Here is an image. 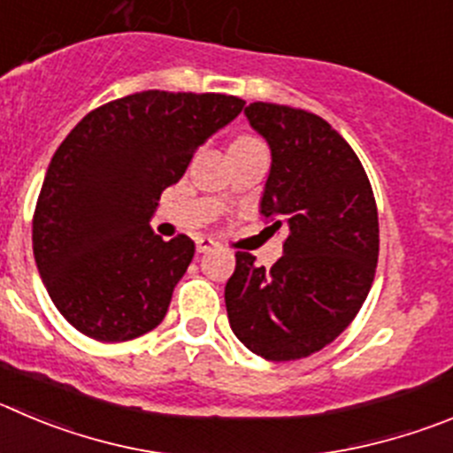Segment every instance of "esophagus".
<instances>
[{"instance_id":"obj_1","label":"esophagus","mask_w":453,"mask_h":453,"mask_svg":"<svg viewBox=\"0 0 453 453\" xmlns=\"http://www.w3.org/2000/svg\"><path fill=\"white\" fill-rule=\"evenodd\" d=\"M214 246H217V241L210 239V236H196V250H198V252L212 250Z\"/></svg>"}]
</instances>
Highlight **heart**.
<instances>
[{
    "instance_id": "obj_1",
    "label": "heart",
    "mask_w": 453,
    "mask_h": 453,
    "mask_svg": "<svg viewBox=\"0 0 453 453\" xmlns=\"http://www.w3.org/2000/svg\"><path fill=\"white\" fill-rule=\"evenodd\" d=\"M239 141H252V138H239Z\"/></svg>"
}]
</instances>
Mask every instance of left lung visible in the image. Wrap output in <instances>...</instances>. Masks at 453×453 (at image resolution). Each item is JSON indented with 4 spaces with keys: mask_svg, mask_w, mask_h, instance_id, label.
Here are the masks:
<instances>
[{
    "mask_svg": "<svg viewBox=\"0 0 453 453\" xmlns=\"http://www.w3.org/2000/svg\"><path fill=\"white\" fill-rule=\"evenodd\" d=\"M270 147L261 214L286 230L270 270L236 252L226 284L232 333L265 360H302L331 344L369 295L380 250L369 176L324 118L273 103L246 107Z\"/></svg>",
    "mask_w": 453,
    "mask_h": 453,
    "instance_id": "obj_1",
    "label": "left lung"
}]
</instances>
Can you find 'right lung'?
Here are the masks:
<instances>
[{
  "label": "right lung",
  "mask_w": 453,
  "mask_h": 453,
  "mask_svg": "<svg viewBox=\"0 0 453 453\" xmlns=\"http://www.w3.org/2000/svg\"><path fill=\"white\" fill-rule=\"evenodd\" d=\"M243 104L223 93L154 88L93 109L71 129L33 214L37 270L71 326L127 342L163 322L194 241H163L150 219L194 151Z\"/></svg>",
  "instance_id": "obj_1"
}]
</instances>
